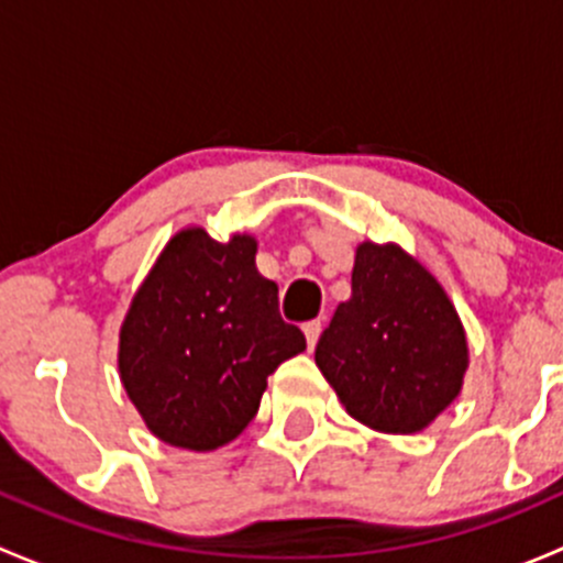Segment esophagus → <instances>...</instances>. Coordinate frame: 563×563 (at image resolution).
I'll return each mask as SVG.
<instances>
[{
  "label": "esophagus",
  "mask_w": 563,
  "mask_h": 563,
  "mask_svg": "<svg viewBox=\"0 0 563 563\" xmlns=\"http://www.w3.org/2000/svg\"><path fill=\"white\" fill-rule=\"evenodd\" d=\"M321 327H323V323L318 321V318H316V321H308V323H305V338H308V345H310V349H316L318 334H321Z\"/></svg>",
  "instance_id": "esophagus-1"
}]
</instances>
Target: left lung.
I'll list each match as a JSON object with an SVG mask.
<instances>
[{"mask_svg": "<svg viewBox=\"0 0 563 563\" xmlns=\"http://www.w3.org/2000/svg\"><path fill=\"white\" fill-rule=\"evenodd\" d=\"M316 365L356 422L411 435L460 395L468 343L455 305L413 255L362 242Z\"/></svg>", "mask_w": 563, "mask_h": 563, "instance_id": "1", "label": "left lung"}]
</instances>
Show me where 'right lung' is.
Instances as JSON below:
<instances>
[{
    "label": "right lung",
    "mask_w": 563,
    "mask_h": 563,
    "mask_svg": "<svg viewBox=\"0 0 563 563\" xmlns=\"http://www.w3.org/2000/svg\"><path fill=\"white\" fill-rule=\"evenodd\" d=\"M255 269V240L179 231L155 261L119 329L124 391L161 441L212 452L258 411L266 378L305 351Z\"/></svg>",
    "instance_id": "right-lung-1"
}]
</instances>
